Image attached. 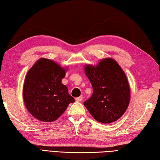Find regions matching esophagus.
<instances>
[{"label": "esophagus", "instance_id": "34e87169", "mask_svg": "<svg viewBox=\"0 0 160 160\" xmlns=\"http://www.w3.org/2000/svg\"><path fill=\"white\" fill-rule=\"evenodd\" d=\"M75 100L77 101V102H81V101L83 100V97L81 96V97H77Z\"/></svg>", "mask_w": 160, "mask_h": 160}]
</instances>
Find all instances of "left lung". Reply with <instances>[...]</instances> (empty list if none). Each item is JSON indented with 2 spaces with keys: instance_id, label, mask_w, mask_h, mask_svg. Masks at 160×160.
Listing matches in <instances>:
<instances>
[{
  "instance_id": "left-lung-1",
  "label": "left lung",
  "mask_w": 160,
  "mask_h": 160,
  "mask_svg": "<svg viewBox=\"0 0 160 160\" xmlns=\"http://www.w3.org/2000/svg\"><path fill=\"white\" fill-rule=\"evenodd\" d=\"M84 70L93 89L84 106L97 122L110 123L118 120L130 102V86L124 72L110 58L101 60L96 66L87 65Z\"/></svg>"
}]
</instances>
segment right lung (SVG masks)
Returning <instances> with one entry per match:
<instances>
[{
	"mask_svg": "<svg viewBox=\"0 0 160 160\" xmlns=\"http://www.w3.org/2000/svg\"><path fill=\"white\" fill-rule=\"evenodd\" d=\"M66 72L54 61L45 58L38 59L28 72L22 96L26 108L36 119L52 122L74 102L61 82Z\"/></svg>",
	"mask_w": 160,
	"mask_h": 160,
	"instance_id": "obj_1",
	"label": "right lung"
}]
</instances>
